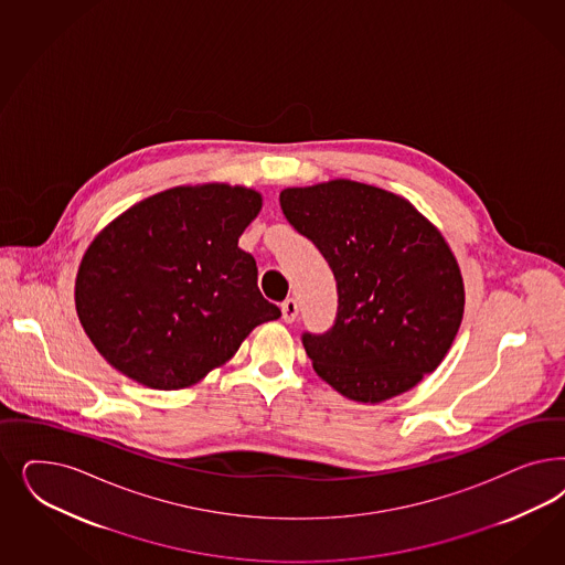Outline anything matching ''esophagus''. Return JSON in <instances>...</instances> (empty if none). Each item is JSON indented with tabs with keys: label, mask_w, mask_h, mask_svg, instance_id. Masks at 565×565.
<instances>
[{
	"label": "esophagus",
	"mask_w": 565,
	"mask_h": 565,
	"mask_svg": "<svg viewBox=\"0 0 565 565\" xmlns=\"http://www.w3.org/2000/svg\"><path fill=\"white\" fill-rule=\"evenodd\" d=\"M280 308H282V320H285V322L291 324V322L297 320V316H299V303H297L292 297L285 299Z\"/></svg>",
	"instance_id": "34e87169"
}]
</instances>
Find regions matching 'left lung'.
Returning <instances> with one entry per match:
<instances>
[{
  "mask_svg": "<svg viewBox=\"0 0 565 565\" xmlns=\"http://www.w3.org/2000/svg\"><path fill=\"white\" fill-rule=\"evenodd\" d=\"M280 207L337 280L334 324L301 334L318 376L349 399L381 403L437 370L463 316L461 273L437 228L362 182L285 189Z\"/></svg>",
  "mask_w": 565,
  "mask_h": 565,
  "instance_id": "left-lung-1",
  "label": "left lung"
}]
</instances>
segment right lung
I'll return each instance as SVG.
<instances>
[{"label": "right lung", "instance_id": "add662e5", "mask_svg": "<svg viewBox=\"0 0 565 565\" xmlns=\"http://www.w3.org/2000/svg\"><path fill=\"white\" fill-rule=\"evenodd\" d=\"M262 195L228 184L177 186L132 205L87 249L76 313L128 379L174 391L228 362L255 327L280 318L257 289L238 237Z\"/></svg>", "mask_w": 565, "mask_h": 565}]
</instances>
